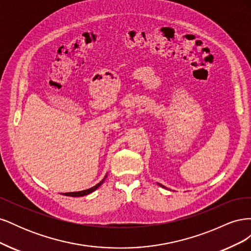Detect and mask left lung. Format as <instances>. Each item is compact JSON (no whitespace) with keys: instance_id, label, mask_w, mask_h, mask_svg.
I'll list each match as a JSON object with an SVG mask.
<instances>
[{"instance_id":"left-lung-1","label":"left lung","mask_w":251,"mask_h":251,"mask_svg":"<svg viewBox=\"0 0 251 251\" xmlns=\"http://www.w3.org/2000/svg\"><path fill=\"white\" fill-rule=\"evenodd\" d=\"M160 186H162V187H164V186H163V185H161V184H160Z\"/></svg>"}]
</instances>
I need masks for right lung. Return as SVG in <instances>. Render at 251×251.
Masks as SVG:
<instances>
[{
	"label": "right lung",
	"instance_id": "obj_1",
	"mask_svg": "<svg viewBox=\"0 0 251 251\" xmlns=\"http://www.w3.org/2000/svg\"><path fill=\"white\" fill-rule=\"evenodd\" d=\"M104 179H105V177H104ZM104 179H102V180L100 182V183L96 184L95 186L91 187V188H89V189H86V191H81V192H75V193H65L64 195H65V196H69V197H82V196L89 195V194H91V193H92V192H94L95 189H97L98 187H100V186L102 184V182L104 181Z\"/></svg>",
	"mask_w": 251,
	"mask_h": 251
}]
</instances>
